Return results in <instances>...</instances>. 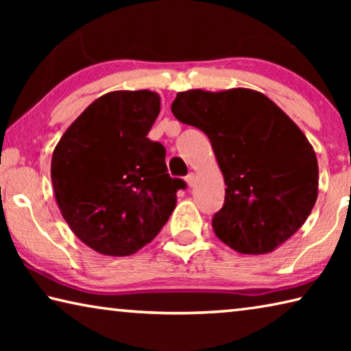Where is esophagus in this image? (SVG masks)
Returning <instances> with one entry per match:
<instances>
[{
  "label": "esophagus",
  "mask_w": 351,
  "mask_h": 351,
  "mask_svg": "<svg viewBox=\"0 0 351 351\" xmlns=\"http://www.w3.org/2000/svg\"><path fill=\"white\" fill-rule=\"evenodd\" d=\"M186 182L189 184L190 187H192L193 184H195V175H193V173H189V175L186 176Z\"/></svg>",
  "instance_id": "34e87169"
}]
</instances>
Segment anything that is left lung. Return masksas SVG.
<instances>
[{
	"mask_svg": "<svg viewBox=\"0 0 351 351\" xmlns=\"http://www.w3.org/2000/svg\"><path fill=\"white\" fill-rule=\"evenodd\" d=\"M171 112L209 138L224 176L213 232L240 254L272 252L306 221L317 199L319 167L310 141L258 91L178 93Z\"/></svg>",
	"mask_w": 351,
	"mask_h": 351,
	"instance_id": "obj_1",
	"label": "left lung"
}]
</instances>
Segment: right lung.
I'll list each match as a JSON object with an SVG mask.
<instances>
[{"label": "right lung", "instance_id": "1", "mask_svg": "<svg viewBox=\"0 0 351 351\" xmlns=\"http://www.w3.org/2000/svg\"><path fill=\"white\" fill-rule=\"evenodd\" d=\"M158 93L111 91L71 123L52 153L56 201L73 232L94 251L125 257L150 243L186 182L170 178L165 148L147 138Z\"/></svg>", "mask_w": 351, "mask_h": 351}]
</instances>
